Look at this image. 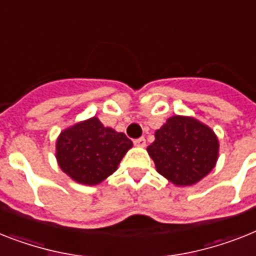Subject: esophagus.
<instances>
[{"instance_id":"1","label":"esophagus","mask_w":256,"mask_h":256,"mask_svg":"<svg viewBox=\"0 0 256 256\" xmlns=\"http://www.w3.org/2000/svg\"><path fill=\"white\" fill-rule=\"evenodd\" d=\"M133 144H134V145L138 148H144L145 145H146V141H145V138H144V137H140V138H136V140L133 141Z\"/></svg>"}]
</instances>
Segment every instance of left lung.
<instances>
[{
    "label": "left lung",
    "mask_w": 256,
    "mask_h": 256,
    "mask_svg": "<svg viewBox=\"0 0 256 256\" xmlns=\"http://www.w3.org/2000/svg\"><path fill=\"white\" fill-rule=\"evenodd\" d=\"M154 137L146 150L158 172L172 184H195L216 166L218 138L195 118L171 116L156 130Z\"/></svg>",
    "instance_id": "obj_1"
}]
</instances>
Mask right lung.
<instances>
[{
	"mask_svg": "<svg viewBox=\"0 0 256 256\" xmlns=\"http://www.w3.org/2000/svg\"><path fill=\"white\" fill-rule=\"evenodd\" d=\"M132 145L124 133L104 126L94 116L60 133L57 164L77 183L95 186L115 172Z\"/></svg>",
	"mask_w": 256,
	"mask_h": 256,
	"instance_id": "1",
	"label": "right lung"
}]
</instances>
